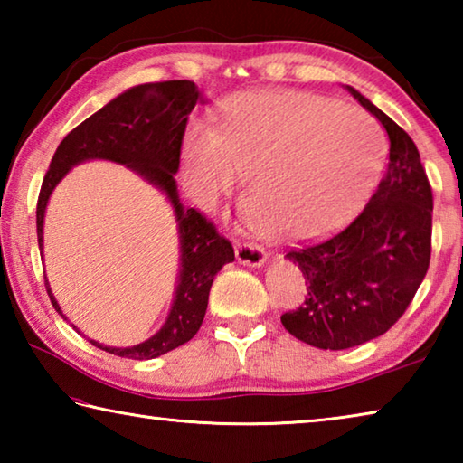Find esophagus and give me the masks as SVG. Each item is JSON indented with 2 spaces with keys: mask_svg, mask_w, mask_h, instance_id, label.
<instances>
[{
  "mask_svg": "<svg viewBox=\"0 0 463 463\" xmlns=\"http://www.w3.org/2000/svg\"><path fill=\"white\" fill-rule=\"evenodd\" d=\"M234 255H237V261L241 265H249V268H261L268 261L265 250L255 242H241V245L234 247Z\"/></svg>",
  "mask_w": 463,
  "mask_h": 463,
  "instance_id": "esophagus-1",
  "label": "esophagus"
}]
</instances>
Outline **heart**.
Listing matches in <instances>:
<instances>
[{
	"instance_id": "1",
	"label": "heart",
	"mask_w": 463,
	"mask_h": 463,
	"mask_svg": "<svg viewBox=\"0 0 463 463\" xmlns=\"http://www.w3.org/2000/svg\"><path fill=\"white\" fill-rule=\"evenodd\" d=\"M383 156V135L362 109L307 91H242L221 101L214 128L185 132L182 177L206 208L249 177L245 208L257 231L310 241L354 218Z\"/></svg>"
}]
</instances>
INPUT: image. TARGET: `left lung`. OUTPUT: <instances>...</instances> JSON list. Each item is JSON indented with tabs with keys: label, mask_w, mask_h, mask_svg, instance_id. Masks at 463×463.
<instances>
[{
	"label": "left lung",
	"mask_w": 463,
	"mask_h": 463,
	"mask_svg": "<svg viewBox=\"0 0 463 463\" xmlns=\"http://www.w3.org/2000/svg\"><path fill=\"white\" fill-rule=\"evenodd\" d=\"M388 132L390 156L378 190L347 229L318 245L289 250L308 298L281 325L318 349H349L388 331L409 308L430 260L433 192L412 138L347 85Z\"/></svg>",
	"instance_id": "1"
}]
</instances>
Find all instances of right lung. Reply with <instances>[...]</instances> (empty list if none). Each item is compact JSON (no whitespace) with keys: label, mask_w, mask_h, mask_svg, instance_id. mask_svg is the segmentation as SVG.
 <instances>
[{"label":"right lung","mask_w":463,"mask_h":463,"mask_svg":"<svg viewBox=\"0 0 463 463\" xmlns=\"http://www.w3.org/2000/svg\"><path fill=\"white\" fill-rule=\"evenodd\" d=\"M200 99L202 93L194 81L135 85L108 101L104 108L91 114L61 140L43 179L36 206L41 257L46 203L61 179L80 163L101 159L128 167L165 194L174 208L179 234V273L174 304H171L165 323L151 339L132 345V347H108L104 343L90 339L91 345L108 354L128 359H155L190 341L198 333L206 315L208 294L214 276L222 269L224 263L234 261L231 242L221 237L213 222H208L198 210L184 208L177 194L175 174L179 169L187 116ZM44 281L54 310L67 320L59 302L54 300L49 279L44 278Z\"/></svg>","instance_id":"obj_1"}]
</instances>
